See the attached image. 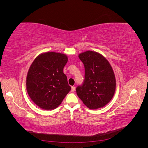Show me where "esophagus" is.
<instances>
[{
    "mask_svg": "<svg viewBox=\"0 0 148 148\" xmlns=\"http://www.w3.org/2000/svg\"><path fill=\"white\" fill-rule=\"evenodd\" d=\"M75 87H74V86H71V92H75Z\"/></svg>",
    "mask_w": 148,
    "mask_h": 148,
    "instance_id": "1",
    "label": "esophagus"
}]
</instances>
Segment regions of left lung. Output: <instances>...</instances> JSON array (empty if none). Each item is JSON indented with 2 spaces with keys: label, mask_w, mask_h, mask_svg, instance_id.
<instances>
[{
  "label": "left lung",
  "mask_w": 148,
  "mask_h": 148,
  "mask_svg": "<svg viewBox=\"0 0 148 148\" xmlns=\"http://www.w3.org/2000/svg\"><path fill=\"white\" fill-rule=\"evenodd\" d=\"M84 66L83 84L76 90L83 104L90 109L105 106L112 99L116 80L112 68L101 53L88 51L78 55Z\"/></svg>",
  "instance_id": "left-lung-1"
}]
</instances>
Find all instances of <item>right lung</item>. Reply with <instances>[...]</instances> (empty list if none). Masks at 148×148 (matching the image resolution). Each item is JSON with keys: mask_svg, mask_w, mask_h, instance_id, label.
<instances>
[{"mask_svg": "<svg viewBox=\"0 0 148 148\" xmlns=\"http://www.w3.org/2000/svg\"><path fill=\"white\" fill-rule=\"evenodd\" d=\"M67 62L65 54L47 52L39 54L31 65L26 77V90L40 108H57L71 90L64 73Z\"/></svg>", "mask_w": 148, "mask_h": 148, "instance_id": "1", "label": "right lung"}]
</instances>
